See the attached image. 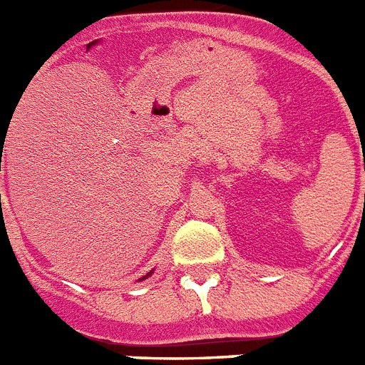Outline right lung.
Returning <instances> with one entry per match:
<instances>
[{
    "mask_svg": "<svg viewBox=\"0 0 365 365\" xmlns=\"http://www.w3.org/2000/svg\"><path fill=\"white\" fill-rule=\"evenodd\" d=\"M151 274H153V270H150V272H148L146 276H143V278L138 279V282H143V279H148V278H150V276H151Z\"/></svg>",
    "mask_w": 365,
    "mask_h": 365,
    "instance_id": "add662e5",
    "label": "right lung"
}]
</instances>
